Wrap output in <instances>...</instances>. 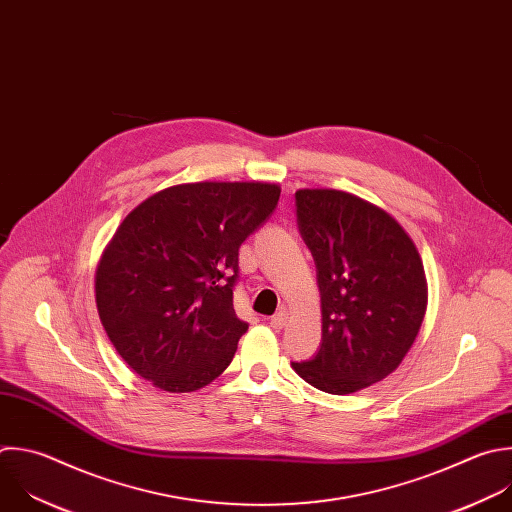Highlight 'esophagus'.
<instances>
[{"instance_id":"obj_1","label":"esophagus","mask_w":512,"mask_h":512,"mask_svg":"<svg viewBox=\"0 0 512 512\" xmlns=\"http://www.w3.org/2000/svg\"><path fill=\"white\" fill-rule=\"evenodd\" d=\"M287 325V313L285 311H279L271 317V327L273 329H283Z\"/></svg>"}]
</instances>
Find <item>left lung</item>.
<instances>
[{
    "mask_svg": "<svg viewBox=\"0 0 512 512\" xmlns=\"http://www.w3.org/2000/svg\"><path fill=\"white\" fill-rule=\"evenodd\" d=\"M299 233L321 295V344L291 368L327 394H352L390 376L424 321L428 285L414 241L384 209L344 191L295 193Z\"/></svg>",
    "mask_w": 512,
    "mask_h": 512,
    "instance_id": "8db88e82",
    "label": "left lung"
}]
</instances>
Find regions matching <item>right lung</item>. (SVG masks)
<instances>
[{"instance_id": "add662e5", "label": "right lung", "mask_w": 512, "mask_h": 512, "mask_svg": "<svg viewBox=\"0 0 512 512\" xmlns=\"http://www.w3.org/2000/svg\"><path fill=\"white\" fill-rule=\"evenodd\" d=\"M271 183H187L154 193L116 229L96 307L120 358L164 392H195L231 364L247 323L233 307L239 247L275 211Z\"/></svg>"}]
</instances>
